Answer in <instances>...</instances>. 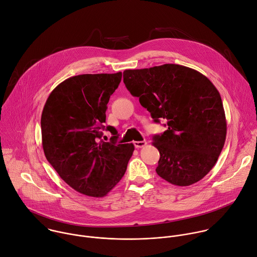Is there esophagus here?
<instances>
[{
  "label": "esophagus",
  "instance_id": "34e87169",
  "mask_svg": "<svg viewBox=\"0 0 257 257\" xmlns=\"http://www.w3.org/2000/svg\"><path fill=\"white\" fill-rule=\"evenodd\" d=\"M133 144H134V146H135L136 148H142V147H144L147 143H146V141H134Z\"/></svg>",
  "mask_w": 257,
  "mask_h": 257
}]
</instances>
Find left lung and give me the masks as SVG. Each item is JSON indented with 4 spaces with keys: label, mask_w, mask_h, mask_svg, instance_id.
Returning a JSON list of instances; mask_svg holds the SVG:
<instances>
[{
    "label": "left lung",
    "mask_w": 257,
    "mask_h": 257,
    "mask_svg": "<svg viewBox=\"0 0 257 257\" xmlns=\"http://www.w3.org/2000/svg\"><path fill=\"white\" fill-rule=\"evenodd\" d=\"M124 83L155 123L167 130L153 136L160 158L157 175L187 187L201 181L223 149L227 124L221 96L201 72L180 64L126 69Z\"/></svg>",
    "instance_id": "obj_1"
}]
</instances>
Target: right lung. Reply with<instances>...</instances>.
I'll return each mask as SVG.
<instances>
[{"instance_id":"add662e5","label":"right lung","mask_w":257,"mask_h":257,"mask_svg":"<svg viewBox=\"0 0 257 257\" xmlns=\"http://www.w3.org/2000/svg\"><path fill=\"white\" fill-rule=\"evenodd\" d=\"M122 72L71 76L49 95L41 115L42 146L59 177L85 196L102 198L123 178L134 145L119 144L117 130L105 142L107 104Z\"/></svg>"}]
</instances>
